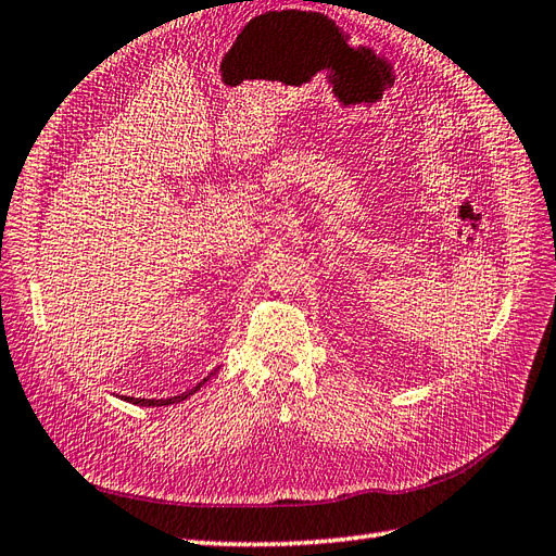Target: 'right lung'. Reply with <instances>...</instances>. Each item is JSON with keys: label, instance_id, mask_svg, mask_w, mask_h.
Wrapping results in <instances>:
<instances>
[{"label": "right lung", "instance_id": "obj_1", "mask_svg": "<svg viewBox=\"0 0 556 556\" xmlns=\"http://www.w3.org/2000/svg\"><path fill=\"white\" fill-rule=\"evenodd\" d=\"M216 371H218V368H216ZM216 371H213V374H216ZM213 374H211V376H213ZM211 376H206V378H204L202 382H199V386H194L192 390L182 392V394H178V396H168V400H136V396H126V402H131V404H136V406H168V404H178V402H185V400H188L190 394H194L199 388H202L204 382H206Z\"/></svg>", "mask_w": 556, "mask_h": 556}]
</instances>
